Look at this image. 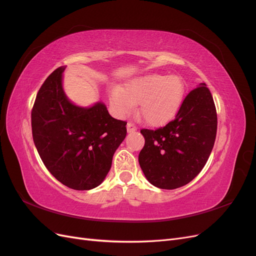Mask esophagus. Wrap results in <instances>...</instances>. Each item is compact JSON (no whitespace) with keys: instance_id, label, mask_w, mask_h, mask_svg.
Returning <instances> with one entry per match:
<instances>
[{"instance_id":"1","label":"esophagus","mask_w":256,"mask_h":256,"mask_svg":"<svg viewBox=\"0 0 256 256\" xmlns=\"http://www.w3.org/2000/svg\"><path fill=\"white\" fill-rule=\"evenodd\" d=\"M136 129H138V127L134 125V122H129L127 124V131H128V132H134V131H136Z\"/></svg>"}]
</instances>
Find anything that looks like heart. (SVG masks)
Returning a JSON list of instances; mask_svg holds the SVG:
<instances>
[{"label": "heart", "instance_id": "heart-1", "mask_svg": "<svg viewBox=\"0 0 256 256\" xmlns=\"http://www.w3.org/2000/svg\"><path fill=\"white\" fill-rule=\"evenodd\" d=\"M186 92L184 80L178 76L152 74L131 79L122 90L110 94V102L115 113L124 118L134 110L150 126H162L180 111Z\"/></svg>", "mask_w": 256, "mask_h": 256}]
</instances>
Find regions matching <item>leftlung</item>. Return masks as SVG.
<instances>
[{
	"mask_svg": "<svg viewBox=\"0 0 256 256\" xmlns=\"http://www.w3.org/2000/svg\"><path fill=\"white\" fill-rule=\"evenodd\" d=\"M216 124L212 92L200 83L186 96L173 120L156 130H141L145 144L138 164L147 180L168 190L190 182L210 156Z\"/></svg>",
	"mask_w": 256,
	"mask_h": 256,
	"instance_id": "left-lung-1",
	"label": "left lung"
}]
</instances>
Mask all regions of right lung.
I'll use <instances>...</instances> for the list:
<instances>
[{
    "label": "right lung",
    "instance_id": "add662e5",
    "mask_svg": "<svg viewBox=\"0 0 256 256\" xmlns=\"http://www.w3.org/2000/svg\"><path fill=\"white\" fill-rule=\"evenodd\" d=\"M64 67L56 69L37 92L32 134L48 171L74 190H90L110 171L115 150L127 134V122L115 120L102 102L90 108L69 102L62 88Z\"/></svg>",
    "mask_w": 256,
    "mask_h": 256
}]
</instances>
